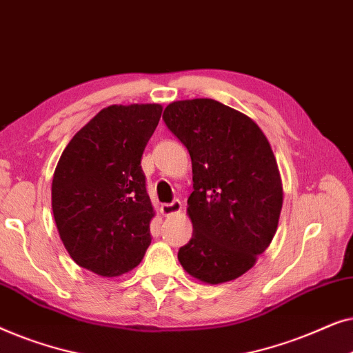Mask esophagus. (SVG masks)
I'll list each match as a JSON object with an SVG mask.
<instances>
[{"label": "esophagus", "mask_w": 353, "mask_h": 353, "mask_svg": "<svg viewBox=\"0 0 353 353\" xmlns=\"http://www.w3.org/2000/svg\"><path fill=\"white\" fill-rule=\"evenodd\" d=\"M181 212V202L180 201H173L170 204H162L161 205V214L162 215H175V214H180Z\"/></svg>", "instance_id": "1"}]
</instances>
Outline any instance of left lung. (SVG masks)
<instances>
[{"mask_svg":"<svg viewBox=\"0 0 353 353\" xmlns=\"http://www.w3.org/2000/svg\"><path fill=\"white\" fill-rule=\"evenodd\" d=\"M163 120L192 163V238L178 260L202 283L233 281L254 267L278 228L283 183L272 146L252 119L215 99L175 101Z\"/></svg>","mask_w":353,"mask_h":353,"instance_id":"1","label":"left lung"}]
</instances>
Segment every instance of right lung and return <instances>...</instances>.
Wrapping results in <instances>:
<instances>
[{"label": "right lung", "mask_w": 353, "mask_h": 353, "mask_svg": "<svg viewBox=\"0 0 353 353\" xmlns=\"http://www.w3.org/2000/svg\"><path fill=\"white\" fill-rule=\"evenodd\" d=\"M161 104L109 105L70 139L52 176L51 201L64 248L77 265L114 278L141 262L154 209L141 168Z\"/></svg>", "instance_id": "1"}]
</instances>
